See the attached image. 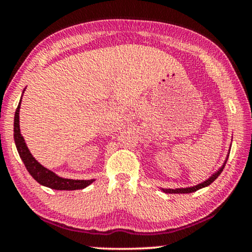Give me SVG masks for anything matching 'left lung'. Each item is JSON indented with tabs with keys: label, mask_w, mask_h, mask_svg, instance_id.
<instances>
[{
	"label": "left lung",
	"mask_w": 252,
	"mask_h": 252,
	"mask_svg": "<svg viewBox=\"0 0 252 252\" xmlns=\"http://www.w3.org/2000/svg\"><path fill=\"white\" fill-rule=\"evenodd\" d=\"M228 158L225 159V161L223 163V165H222L221 167H220L219 171H216L213 176L209 178V179H207L206 181H203V183L196 185V186H193V187H186V189H163V190L165 193H171V194H185V193H192V192H195V190L200 189H203V187L208 186V185H211L213 181H214L216 178H218L220 174H221V172L223 171V168L225 166V163H227Z\"/></svg>",
	"instance_id": "8db88e82"
}]
</instances>
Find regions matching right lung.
Masks as SVG:
<instances>
[{
  "instance_id": "1",
  "label": "right lung",
  "mask_w": 252,
  "mask_h": 252,
  "mask_svg": "<svg viewBox=\"0 0 252 252\" xmlns=\"http://www.w3.org/2000/svg\"><path fill=\"white\" fill-rule=\"evenodd\" d=\"M22 98V97H21ZM20 108H21V101L18 103L17 109L15 113V119H14V139L16 148H17L18 154L23 163L27 167L29 173L32 176V178L37 183H39L43 186L50 187L52 189H58V190H74V189H82L85 187H87L88 185L93 183L94 179L91 180H73V179H65L57 176L56 173H53L52 171L47 170L46 167H44L43 165H40L36 159L33 158V156L31 155V152L29 151L27 144L23 136L21 135V129H20Z\"/></svg>"
}]
</instances>
